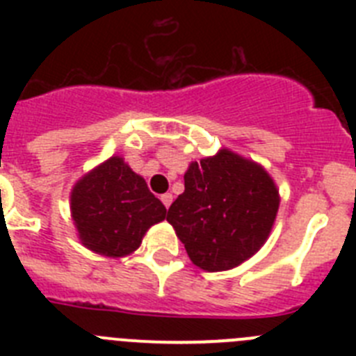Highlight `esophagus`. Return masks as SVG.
Here are the masks:
<instances>
[{
  "instance_id": "obj_1",
  "label": "esophagus",
  "mask_w": 356,
  "mask_h": 356,
  "mask_svg": "<svg viewBox=\"0 0 356 356\" xmlns=\"http://www.w3.org/2000/svg\"><path fill=\"white\" fill-rule=\"evenodd\" d=\"M160 200H162L163 207H165V209H169V207H171V203H172V194L171 193L162 194V196H160Z\"/></svg>"
}]
</instances>
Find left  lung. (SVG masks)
<instances>
[{"label": "left lung", "instance_id": "left-lung-1", "mask_svg": "<svg viewBox=\"0 0 356 356\" xmlns=\"http://www.w3.org/2000/svg\"><path fill=\"white\" fill-rule=\"evenodd\" d=\"M185 191L169 207L168 221L187 254L205 271H226L262 248L280 197L260 165L222 149L193 162Z\"/></svg>", "mask_w": 356, "mask_h": 356}]
</instances>
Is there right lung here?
<instances>
[{"instance_id": "1", "label": "right lung", "mask_w": 356, "mask_h": 356, "mask_svg": "<svg viewBox=\"0 0 356 356\" xmlns=\"http://www.w3.org/2000/svg\"><path fill=\"white\" fill-rule=\"evenodd\" d=\"M71 212L89 250L124 257L140 246L147 228L162 221L168 210L149 193L144 178L112 156L74 185Z\"/></svg>"}]
</instances>
